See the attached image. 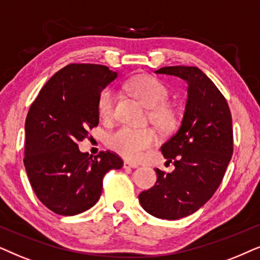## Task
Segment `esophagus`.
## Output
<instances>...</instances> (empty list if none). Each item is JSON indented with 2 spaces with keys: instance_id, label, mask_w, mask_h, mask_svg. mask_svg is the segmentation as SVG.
<instances>
[{
  "instance_id": "obj_1",
  "label": "esophagus",
  "mask_w": 260,
  "mask_h": 260,
  "mask_svg": "<svg viewBox=\"0 0 260 260\" xmlns=\"http://www.w3.org/2000/svg\"><path fill=\"white\" fill-rule=\"evenodd\" d=\"M123 168L124 169H137L138 165L134 164V162H131V161L126 160V161L123 162Z\"/></svg>"
}]
</instances>
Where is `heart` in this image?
Returning <instances> with one entry per match:
<instances>
[{"mask_svg":"<svg viewBox=\"0 0 260 260\" xmlns=\"http://www.w3.org/2000/svg\"><path fill=\"white\" fill-rule=\"evenodd\" d=\"M127 89L146 108L151 109L150 117L161 128L171 126L174 121V113L165 105L169 96V90L157 78L152 76H137L127 82ZM115 91L112 88H106L99 96L100 115L108 119L113 115ZM157 143V134L151 128H132L128 126L120 127L110 134L108 145L113 151L127 159L137 160L143 157L145 151Z\"/></svg>","mask_w":260,"mask_h":260,"instance_id":"b5f03b06","label":"heart"}]
</instances>
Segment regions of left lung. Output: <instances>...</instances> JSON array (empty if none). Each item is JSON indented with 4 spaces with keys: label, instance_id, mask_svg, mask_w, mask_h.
Instances as JSON below:
<instances>
[{
    "label": "left lung",
    "instance_id": "left-lung-1",
    "mask_svg": "<svg viewBox=\"0 0 260 260\" xmlns=\"http://www.w3.org/2000/svg\"><path fill=\"white\" fill-rule=\"evenodd\" d=\"M175 76L188 84L179 128L161 145L170 174L155 169L157 182L141 191L139 202L158 219L177 220L191 215L214 195L233 154L230 107L220 90L196 67H166L154 71Z\"/></svg>",
    "mask_w": 260,
    "mask_h": 260
}]
</instances>
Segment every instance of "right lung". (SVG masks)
Returning a JSON list of instances; mask_svg holds the SVG:
<instances>
[{"label": "right lung", "mask_w": 260, "mask_h": 260, "mask_svg": "<svg viewBox=\"0 0 260 260\" xmlns=\"http://www.w3.org/2000/svg\"><path fill=\"white\" fill-rule=\"evenodd\" d=\"M117 71L98 64H70L54 74L30 106L25 123V164L38 199L55 214L72 216L100 200L102 181L123 161L112 152L95 158L78 141L100 121L99 96Z\"/></svg>", "instance_id": "right-lung-1"}]
</instances>
